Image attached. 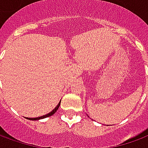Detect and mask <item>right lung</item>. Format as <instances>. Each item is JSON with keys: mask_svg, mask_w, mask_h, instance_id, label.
Instances as JSON below:
<instances>
[{"mask_svg": "<svg viewBox=\"0 0 148 148\" xmlns=\"http://www.w3.org/2000/svg\"><path fill=\"white\" fill-rule=\"evenodd\" d=\"M60 103H61V101H59V103L58 104V106L55 107V109H53L51 112H49V113H47V114L44 115V116H39V117H35V118H28L27 117V119H28V120H31V121H38V120H40V119H44V118L46 117H48V116H52L53 114H55V112L58 110V109L59 108V106H60Z\"/></svg>", "mask_w": 148, "mask_h": 148, "instance_id": "add662e5", "label": "right lung"}]
</instances>
